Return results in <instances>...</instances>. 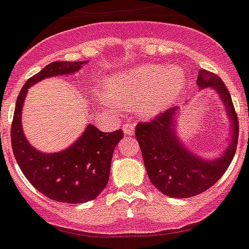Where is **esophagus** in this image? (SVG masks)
Instances as JSON below:
<instances>
[{
  "instance_id": "esophagus-1",
  "label": "esophagus",
  "mask_w": 249,
  "mask_h": 249,
  "mask_svg": "<svg viewBox=\"0 0 249 249\" xmlns=\"http://www.w3.org/2000/svg\"><path fill=\"white\" fill-rule=\"evenodd\" d=\"M134 130H135V124L134 123L129 122L123 125V131H124L125 135H131V134H134Z\"/></svg>"
}]
</instances>
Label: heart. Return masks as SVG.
I'll list each match as a JSON object with an SVG mask.
<instances>
[{
  "mask_svg": "<svg viewBox=\"0 0 249 249\" xmlns=\"http://www.w3.org/2000/svg\"><path fill=\"white\" fill-rule=\"evenodd\" d=\"M184 86L185 73L180 67L150 64L107 78L106 97L114 104L123 107L142 102L140 110L155 115L176 101Z\"/></svg>",
  "mask_w": 249,
  "mask_h": 249,
  "instance_id": "1",
  "label": "heart"
}]
</instances>
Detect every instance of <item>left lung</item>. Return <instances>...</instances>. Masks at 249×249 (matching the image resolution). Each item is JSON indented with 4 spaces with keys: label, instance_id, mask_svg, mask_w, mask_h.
Masks as SVG:
<instances>
[{
    "label": "left lung",
    "instance_id": "obj_1",
    "mask_svg": "<svg viewBox=\"0 0 249 249\" xmlns=\"http://www.w3.org/2000/svg\"><path fill=\"white\" fill-rule=\"evenodd\" d=\"M196 85L200 89L216 90L231 120V142L219 159H201L183 146L176 132L177 107L150 122L139 123L135 129L151 183L171 198H190L208 190L224 176L236 153L238 119L229 89L219 76L208 70L199 71Z\"/></svg>",
    "mask_w": 249,
    "mask_h": 249
}]
</instances>
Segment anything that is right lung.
I'll return each instance as SVG.
<instances>
[{
	"instance_id": "obj_1",
	"label": "right lung",
	"mask_w": 249,
	"mask_h": 249,
	"mask_svg": "<svg viewBox=\"0 0 249 249\" xmlns=\"http://www.w3.org/2000/svg\"><path fill=\"white\" fill-rule=\"evenodd\" d=\"M87 61H55L24 83L16 102L11 142L13 155L30 184L55 201L81 204L93 200L107 187L115 146L123 130L103 132L89 124L76 142L56 153H44L28 142L22 129V110L28 88L44 78L75 73Z\"/></svg>"
}]
</instances>
